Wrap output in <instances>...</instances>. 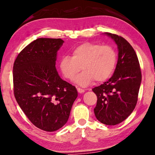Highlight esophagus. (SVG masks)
Here are the masks:
<instances>
[{
  "label": "esophagus",
  "instance_id": "34e87169",
  "mask_svg": "<svg viewBox=\"0 0 155 155\" xmlns=\"http://www.w3.org/2000/svg\"><path fill=\"white\" fill-rule=\"evenodd\" d=\"M77 91H78V93H84L85 92V90H83V89H82V88H80V87H78L77 88Z\"/></svg>",
  "mask_w": 155,
  "mask_h": 155
}]
</instances>
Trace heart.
<instances>
[{
    "mask_svg": "<svg viewBox=\"0 0 155 155\" xmlns=\"http://www.w3.org/2000/svg\"><path fill=\"white\" fill-rule=\"evenodd\" d=\"M117 54L111 46L99 43L85 42L76 46L72 50V56L63 55L60 58L59 68L64 77L72 80L76 84L86 87L95 79L104 82L112 75L117 65Z\"/></svg>",
    "mask_w": 155,
    "mask_h": 155,
    "instance_id": "heart-1",
    "label": "heart"
}]
</instances>
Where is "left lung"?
Returning <instances> with one entry per match:
<instances>
[{"label":"left lung","instance_id":"1","mask_svg":"<svg viewBox=\"0 0 155 155\" xmlns=\"http://www.w3.org/2000/svg\"><path fill=\"white\" fill-rule=\"evenodd\" d=\"M117 45L118 61L112 77L93 88L97 96L94 112L102 124L115 126L133 112L138 99L141 72L136 52L126 39L105 32Z\"/></svg>","mask_w":155,"mask_h":155}]
</instances>
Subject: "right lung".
Listing matches in <instances>:
<instances>
[{
    "mask_svg": "<svg viewBox=\"0 0 155 155\" xmlns=\"http://www.w3.org/2000/svg\"><path fill=\"white\" fill-rule=\"evenodd\" d=\"M61 38H39L18 54L13 67L14 93L19 106L39 129L54 132L67 123L78 96L56 69Z\"/></svg>",
    "mask_w": 155,
    "mask_h": 155,
    "instance_id": "1",
    "label": "right lung"
}]
</instances>
